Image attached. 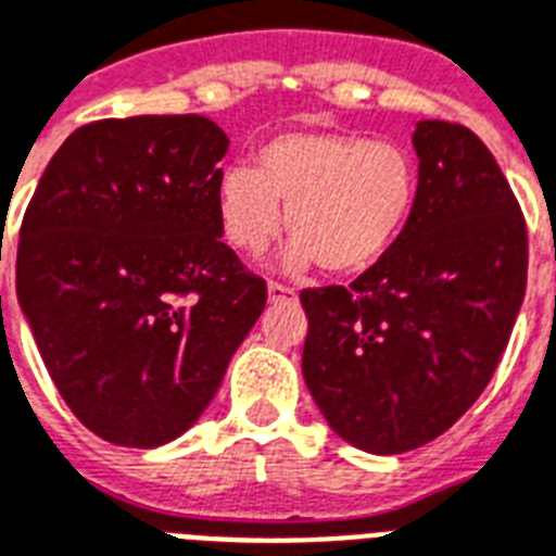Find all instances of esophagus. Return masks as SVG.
Listing matches in <instances>:
<instances>
[{
    "label": "esophagus",
    "mask_w": 556,
    "mask_h": 556,
    "mask_svg": "<svg viewBox=\"0 0 556 556\" xmlns=\"http://www.w3.org/2000/svg\"><path fill=\"white\" fill-rule=\"evenodd\" d=\"M269 301L278 304V301H299V292L292 290V287H283V283L273 281L269 283Z\"/></svg>",
    "instance_id": "34e87169"
}]
</instances>
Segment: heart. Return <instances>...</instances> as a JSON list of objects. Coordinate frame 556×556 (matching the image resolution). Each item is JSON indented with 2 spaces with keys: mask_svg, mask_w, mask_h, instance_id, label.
Returning a JSON list of instances; mask_svg holds the SVG:
<instances>
[{
  "mask_svg": "<svg viewBox=\"0 0 556 556\" xmlns=\"http://www.w3.org/2000/svg\"><path fill=\"white\" fill-rule=\"evenodd\" d=\"M416 163L402 146L341 131H287L261 168H226L217 215L235 250L261 255L287 229L292 266L358 275L388 255L416 203Z\"/></svg>",
  "mask_w": 556,
  "mask_h": 556,
  "instance_id": "1",
  "label": "heart"
}]
</instances>
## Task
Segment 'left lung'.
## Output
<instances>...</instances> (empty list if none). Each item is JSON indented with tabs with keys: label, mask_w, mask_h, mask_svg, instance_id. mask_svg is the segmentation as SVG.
Listing matches in <instances>:
<instances>
[{
	"label": "left lung",
	"mask_w": 556,
	"mask_h": 556,
	"mask_svg": "<svg viewBox=\"0 0 556 556\" xmlns=\"http://www.w3.org/2000/svg\"><path fill=\"white\" fill-rule=\"evenodd\" d=\"M402 235L350 287L301 292V370L324 419L367 454L442 437L488 388L526 299L528 229L470 128L421 119Z\"/></svg>",
	"instance_id": "left-lung-1"
}]
</instances>
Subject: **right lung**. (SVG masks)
<instances>
[{"mask_svg":"<svg viewBox=\"0 0 556 556\" xmlns=\"http://www.w3.org/2000/svg\"><path fill=\"white\" fill-rule=\"evenodd\" d=\"M226 149L201 114L97 119L25 208L22 313L71 413L111 445L192 428L264 313L266 281L220 241Z\"/></svg>","mask_w":556,"mask_h":556,"instance_id":"obj_1","label":"right lung"}]
</instances>
